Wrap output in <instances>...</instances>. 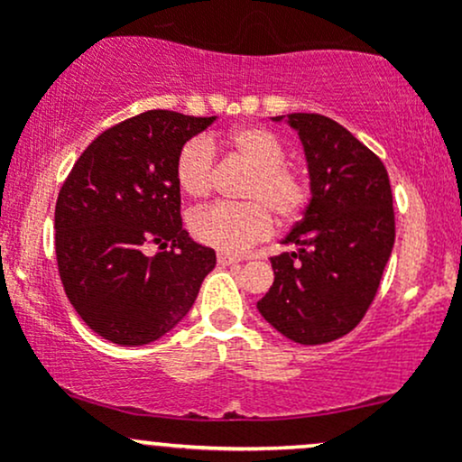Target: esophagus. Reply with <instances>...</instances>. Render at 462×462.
<instances>
[{"label":"esophagus","instance_id":"34e87169","mask_svg":"<svg viewBox=\"0 0 462 462\" xmlns=\"http://www.w3.org/2000/svg\"><path fill=\"white\" fill-rule=\"evenodd\" d=\"M217 263L224 264V267H227V264H236L238 258H232V256H226V254H219V256H217Z\"/></svg>","mask_w":462,"mask_h":462}]
</instances>
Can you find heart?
Segmentation results:
<instances>
[{
	"label": "heart",
	"mask_w": 462,
	"mask_h": 462,
	"mask_svg": "<svg viewBox=\"0 0 462 462\" xmlns=\"http://www.w3.org/2000/svg\"><path fill=\"white\" fill-rule=\"evenodd\" d=\"M238 162L252 169L241 187L247 201H219L195 210L190 235L224 254H243L273 232V215L293 224L310 201L309 176L300 164L286 161V147L275 132L263 125H238L217 139ZM176 180L189 198L213 193L217 152L204 136H193L178 150Z\"/></svg>",
	"instance_id": "heart-1"
}]
</instances>
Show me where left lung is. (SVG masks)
Instances as JSON below:
<instances>
[{"label":"left lung","instance_id":"8db88e82","mask_svg":"<svg viewBox=\"0 0 462 462\" xmlns=\"http://www.w3.org/2000/svg\"><path fill=\"white\" fill-rule=\"evenodd\" d=\"M282 116H275L280 121ZM310 171L312 199L272 256L275 280L258 310L301 346L346 337L367 315L395 241L393 193L386 167L330 116L293 113Z\"/></svg>","mask_w":462,"mask_h":462}]
</instances>
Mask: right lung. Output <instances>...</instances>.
Wrapping results in <instances>:
<instances>
[{
    "label": "right lung",
    "instance_id": "add662e5",
    "mask_svg": "<svg viewBox=\"0 0 462 462\" xmlns=\"http://www.w3.org/2000/svg\"><path fill=\"white\" fill-rule=\"evenodd\" d=\"M215 116L147 110L95 139L56 199V261L84 323L116 346H145L190 310L215 249L190 241L176 156ZM157 252L151 254V249Z\"/></svg>",
    "mask_w": 462,
    "mask_h": 462
}]
</instances>
